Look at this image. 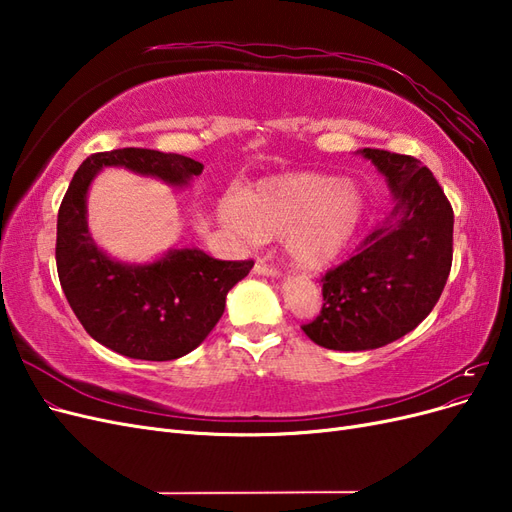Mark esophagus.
Segmentation results:
<instances>
[{"mask_svg":"<svg viewBox=\"0 0 512 512\" xmlns=\"http://www.w3.org/2000/svg\"><path fill=\"white\" fill-rule=\"evenodd\" d=\"M254 273H256V275H262V277H271V280H275V277H280V271H277L275 267L265 265V262H256V265H254Z\"/></svg>","mask_w":512,"mask_h":512,"instance_id":"34e87169","label":"esophagus"}]
</instances>
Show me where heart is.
I'll list each match as a JSON object with an SVG mask.
<instances>
[{
    "instance_id": "obj_1",
    "label": "heart",
    "mask_w": 512,
    "mask_h": 512,
    "mask_svg": "<svg viewBox=\"0 0 512 512\" xmlns=\"http://www.w3.org/2000/svg\"><path fill=\"white\" fill-rule=\"evenodd\" d=\"M365 194L352 179L288 173L260 179L220 203V222L247 239L284 237L294 265L318 271L346 254L365 220Z\"/></svg>"
}]
</instances>
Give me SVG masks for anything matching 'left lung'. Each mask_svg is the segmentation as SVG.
I'll list each match as a JSON object with an SVG mask.
<instances>
[{"label": "left lung", "mask_w": 512, "mask_h": 512, "mask_svg": "<svg viewBox=\"0 0 512 512\" xmlns=\"http://www.w3.org/2000/svg\"><path fill=\"white\" fill-rule=\"evenodd\" d=\"M386 179L393 209L344 265L322 277V312L303 333L314 344L361 352L404 337L438 303L453 262V209L416 158L361 149Z\"/></svg>", "instance_id": "8db88e82"}]
</instances>
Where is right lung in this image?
<instances>
[{
	"label": "right lung",
	"mask_w": 512,
	"mask_h": 512,
	"mask_svg": "<svg viewBox=\"0 0 512 512\" xmlns=\"http://www.w3.org/2000/svg\"><path fill=\"white\" fill-rule=\"evenodd\" d=\"M104 168H123L181 190L203 173V164L156 149L96 153L74 173L57 215L59 282L85 331L130 359H179L205 342L224 314L226 294L254 262L215 260L198 247H170L149 262L106 254L87 224V194Z\"/></svg>",
	"instance_id": "obj_1"
}]
</instances>
